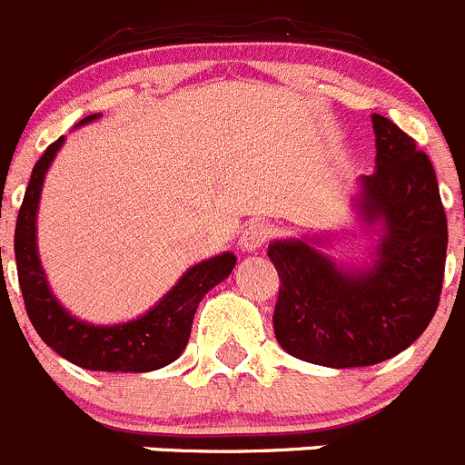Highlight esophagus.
Segmentation results:
<instances>
[{
  "instance_id": "obj_1",
  "label": "esophagus",
  "mask_w": 465,
  "mask_h": 465,
  "mask_svg": "<svg viewBox=\"0 0 465 465\" xmlns=\"http://www.w3.org/2000/svg\"><path fill=\"white\" fill-rule=\"evenodd\" d=\"M270 235H272V228H270L268 223H262V221H253V223H249L244 230H242L240 249L246 253L258 252V249H261V246L270 240Z\"/></svg>"
}]
</instances>
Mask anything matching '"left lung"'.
Listing matches in <instances>:
<instances>
[{
	"mask_svg": "<svg viewBox=\"0 0 465 465\" xmlns=\"http://www.w3.org/2000/svg\"><path fill=\"white\" fill-rule=\"evenodd\" d=\"M375 172L359 179L356 221L375 235L371 261L347 265L323 235L268 246L277 268L274 335L291 356L326 368H361L401 354L440 302L447 216L429 155L396 123L372 114Z\"/></svg>",
	"mask_w": 465,
	"mask_h": 465,
	"instance_id": "8db88e82",
	"label": "left lung"
}]
</instances>
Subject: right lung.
Masks as SVG:
<instances>
[{"instance_id": "obj_1", "label": "right lung", "mask_w": 465, "mask_h": 465, "mask_svg": "<svg viewBox=\"0 0 465 465\" xmlns=\"http://www.w3.org/2000/svg\"><path fill=\"white\" fill-rule=\"evenodd\" d=\"M100 116L102 114L85 116L84 121L76 123V127L97 121ZM63 143L64 137L53 142L35 165L15 221V268H18L20 291L32 326L53 351L85 371L151 372L165 368L186 349L193 316L200 300L216 283L230 277L237 256L232 252H223L203 262H195L149 312H143L133 322L104 326L74 316L60 305V300L51 291L36 246V212H39L44 179Z\"/></svg>"}]
</instances>
